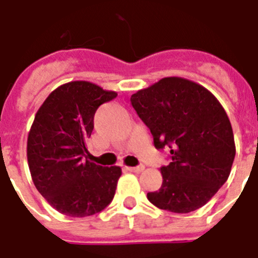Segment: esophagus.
<instances>
[{
  "label": "esophagus",
  "instance_id": "34e87169",
  "mask_svg": "<svg viewBox=\"0 0 258 258\" xmlns=\"http://www.w3.org/2000/svg\"><path fill=\"white\" fill-rule=\"evenodd\" d=\"M126 169L131 172H141L145 170V166L144 165H140V166H128L126 167Z\"/></svg>",
  "mask_w": 258,
  "mask_h": 258
}]
</instances>
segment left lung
I'll list each match as a JSON object with an SVG mask.
<instances>
[{"label":"left lung","instance_id":"1","mask_svg":"<svg viewBox=\"0 0 258 258\" xmlns=\"http://www.w3.org/2000/svg\"><path fill=\"white\" fill-rule=\"evenodd\" d=\"M157 150L169 149L162 184L147 199L157 208L189 213L208 203L231 174L236 156L226 111L207 88L180 77L160 79L131 96Z\"/></svg>","mask_w":258,"mask_h":258}]
</instances>
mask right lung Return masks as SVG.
Masks as SVG:
<instances>
[{
    "label": "right lung",
    "instance_id": "1",
    "mask_svg": "<svg viewBox=\"0 0 258 258\" xmlns=\"http://www.w3.org/2000/svg\"><path fill=\"white\" fill-rule=\"evenodd\" d=\"M116 97L91 82H69L52 91L35 114L27 137L29 169L36 189L59 213L93 216L113 199L121 167L89 161L86 141L97 108Z\"/></svg>",
    "mask_w": 258,
    "mask_h": 258
}]
</instances>
